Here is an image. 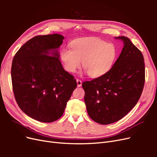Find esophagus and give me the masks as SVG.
I'll return each instance as SVG.
<instances>
[{
    "label": "esophagus",
    "mask_w": 157,
    "mask_h": 157,
    "mask_svg": "<svg viewBox=\"0 0 157 157\" xmlns=\"http://www.w3.org/2000/svg\"><path fill=\"white\" fill-rule=\"evenodd\" d=\"M77 83L78 86H82V81L79 79H77Z\"/></svg>",
    "instance_id": "34e87169"
}]
</instances>
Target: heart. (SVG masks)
<instances>
[{
    "instance_id": "obj_1",
    "label": "heart",
    "mask_w": 157,
    "mask_h": 157,
    "mask_svg": "<svg viewBox=\"0 0 157 157\" xmlns=\"http://www.w3.org/2000/svg\"><path fill=\"white\" fill-rule=\"evenodd\" d=\"M71 48H65L60 54L64 69L75 73L82 67L88 75L98 78L107 74L112 68L117 57L115 46L99 39L82 38L71 42Z\"/></svg>"
}]
</instances>
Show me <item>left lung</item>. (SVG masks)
<instances>
[{"label":"left lung","instance_id":"obj_1","mask_svg":"<svg viewBox=\"0 0 157 157\" xmlns=\"http://www.w3.org/2000/svg\"><path fill=\"white\" fill-rule=\"evenodd\" d=\"M118 58L102 77L84 82V102L92 119L101 124L121 120L135 107L145 84L143 54L128 37Z\"/></svg>","mask_w":157,"mask_h":157}]
</instances>
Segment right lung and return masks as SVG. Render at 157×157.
Here are the masks:
<instances>
[{"mask_svg":"<svg viewBox=\"0 0 157 157\" xmlns=\"http://www.w3.org/2000/svg\"><path fill=\"white\" fill-rule=\"evenodd\" d=\"M63 39L59 34L36 36L13 57L11 76L16 102L22 111L38 121L59 119L77 86L59 61L58 49Z\"/></svg>","mask_w":157,"mask_h":157,"instance_id":"right-lung-1","label":"right lung"}]
</instances>
